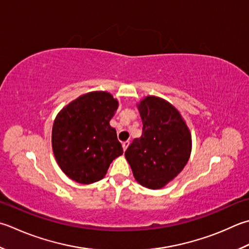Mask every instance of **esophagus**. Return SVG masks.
I'll return each instance as SVG.
<instances>
[{
  "mask_svg": "<svg viewBox=\"0 0 249 249\" xmlns=\"http://www.w3.org/2000/svg\"><path fill=\"white\" fill-rule=\"evenodd\" d=\"M129 145V141H125V142H123V144H122V147H123V150L126 151V149L128 148Z\"/></svg>",
  "mask_w": 249,
  "mask_h": 249,
  "instance_id": "34e87169",
  "label": "esophagus"
}]
</instances>
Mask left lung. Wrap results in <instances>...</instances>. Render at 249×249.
Masks as SVG:
<instances>
[{
	"instance_id": "obj_1",
	"label": "left lung",
	"mask_w": 249,
	"mask_h": 249,
	"mask_svg": "<svg viewBox=\"0 0 249 249\" xmlns=\"http://www.w3.org/2000/svg\"><path fill=\"white\" fill-rule=\"evenodd\" d=\"M142 135L125 152L136 181L158 190L176 178L186 166L192 137L186 121L175 107L160 97L147 96L137 104Z\"/></svg>"
}]
</instances>
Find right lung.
Returning a JSON list of instances; mask_svg holds the SVG:
<instances>
[{
	"mask_svg": "<svg viewBox=\"0 0 249 249\" xmlns=\"http://www.w3.org/2000/svg\"><path fill=\"white\" fill-rule=\"evenodd\" d=\"M119 108L108 91H90L59 111L53 121L52 147L58 165L70 179L82 184L99 181L110 164L123 154L110 120Z\"/></svg>",
	"mask_w": 249,
	"mask_h": 249,
	"instance_id": "obj_1",
	"label": "right lung"
}]
</instances>
